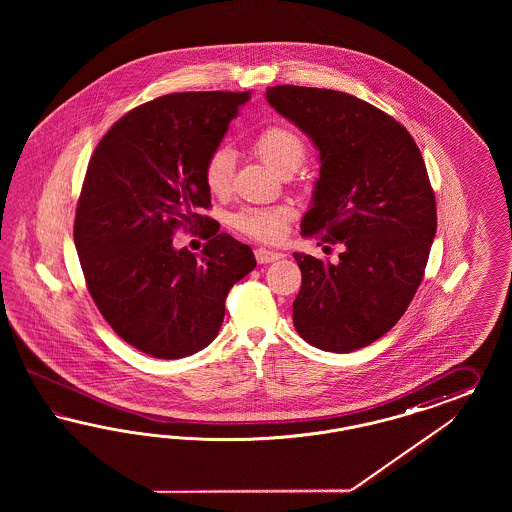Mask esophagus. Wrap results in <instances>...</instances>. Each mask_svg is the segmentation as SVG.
<instances>
[{
  "label": "esophagus",
  "instance_id": "esophagus-1",
  "mask_svg": "<svg viewBox=\"0 0 512 512\" xmlns=\"http://www.w3.org/2000/svg\"><path fill=\"white\" fill-rule=\"evenodd\" d=\"M255 259L259 264L276 263L279 259H283V253L272 251V249L259 248L255 249Z\"/></svg>",
  "mask_w": 512,
  "mask_h": 512
}]
</instances>
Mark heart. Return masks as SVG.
Returning a JSON list of instances; mask_svg holds the SVG:
<instances>
[{
	"mask_svg": "<svg viewBox=\"0 0 512 512\" xmlns=\"http://www.w3.org/2000/svg\"><path fill=\"white\" fill-rule=\"evenodd\" d=\"M255 152L274 171L287 176L302 165L306 157V142L287 125L266 127L255 139ZM234 154L229 148H217L204 163V184L210 193L225 195L233 186ZM293 219V210L287 206L274 208H246L233 219L234 227L242 233L264 242L281 238Z\"/></svg>",
	"mask_w": 512,
	"mask_h": 512,
	"instance_id": "1",
	"label": "heart"
}]
</instances>
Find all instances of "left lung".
<instances>
[{
	"label": "left lung",
	"mask_w": 512,
	"mask_h": 512,
	"mask_svg": "<svg viewBox=\"0 0 512 512\" xmlns=\"http://www.w3.org/2000/svg\"><path fill=\"white\" fill-rule=\"evenodd\" d=\"M266 101L319 150L302 236L343 248L336 264L295 253L296 332L323 351H357L400 321L424 276L437 229L424 159L400 122L355 95L285 84Z\"/></svg>",
	"instance_id": "obj_1"
}]
</instances>
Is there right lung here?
<instances>
[{
    "label": "right lung",
    "mask_w": 512,
    "mask_h": 512,
    "mask_svg": "<svg viewBox=\"0 0 512 512\" xmlns=\"http://www.w3.org/2000/svg\"><path fill=\"white\" fill-rule=\"evenodd\" d=\"M249 92L171 93L127 112L97 144L78 199L75 246L95 306L112 330L155 358L210 345L225 298L255 268L231 234L201 257L172 246L178 227L210 221L204 163Z\"/></svg>",
    "instance_id": "1"
}]
</instances>
